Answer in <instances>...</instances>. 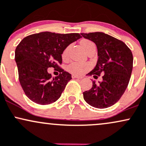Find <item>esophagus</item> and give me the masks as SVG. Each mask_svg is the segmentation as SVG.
<instances>
[{
    "label": "esophagus",
    "mask_w": 146,
    "mask_h": 146,
    "mask_svg": "<svg viewBox=\"0 0 146 146\" xmlns=\"http://www.w3.org/2000/svg\"><path fill=\"white\" fill-rule=\"evenodd\" d=\"M72 78H79V79H81V78H83V76H76V75H75V74L72 75Z\"/></svg>",
    "instance_id": "esophagus-1"
}]
</instances>
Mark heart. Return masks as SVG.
<instances>
[{
    "label": "heart",
    "instance_id": "obj_1",
    "mask_svg": "<svg viewBox=\"0 0 146 146\" xmlns=\"http://www.w3.org/2000/svg\"><path fill=\"white\" fill-rule=\"evenodd\" d=\"M81 47L84 49V50H86L87 48H88L91 45H94V42H92L91 40H83L81 42ZM68 50L69 47H66L64 51L63 52V58H66L68 54ZM90 68V65L89 64H87V63H76V62H73V63H70L68 65V70L70 73L73 74H77V75H81L84 74L86 72L88 71L89 69Z\"/></svg>",
    "mask_w": 146,
    "mask_h": 146
}]
</instances>
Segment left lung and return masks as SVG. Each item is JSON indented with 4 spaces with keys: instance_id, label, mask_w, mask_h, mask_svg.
Returning <instances> with one entry per match:
<instances>
[{
    "instance_id": "obj_1",
    "label": "left lung",
    "mask_w": 146,
    "mask_h": 146,
    "mask_svg": "<svg viewBox=\"0 0 146 146\" xmlns=\"http://www.w3.org/2000/svg\"><path fill=\"white\" fill-rule=\"evenodd\" d=\"M85 38L96 44L98 60L96 67L88 75L103 80L84 92V100L91 106L104 109L110 107L120 99L128 86L133 67V56L121 40L103 32L81 33Z\"/></svg>"
}]
</instances>
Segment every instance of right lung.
<instances>
[{
  "mask_svg": "<svg viewBox=\"0 0 146 146\" xmlns=\"http://www.w3.org/2000/svg\"><path fill=\"white\" fill-rule=\"evenodd\" d=\"M81 38L78 33L56 34L44 32L25 37L16 47L15 60L19 78L25 94L40 105L55 102L60 98L70 74L58 65L62 63L63 52L72 42ZM54 67L60 74L52 78L47 72Z\"/></svg>",
  "mask_w": 146,
  "mask_h": 146,
  "instance_id": "add662e5",
  "label": "right lung"
}]
</instances>
